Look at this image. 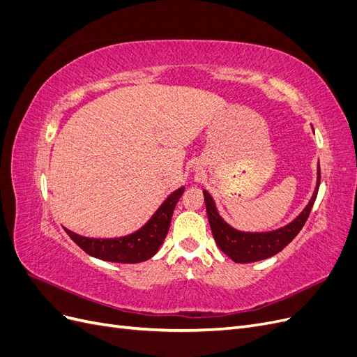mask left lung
I'll use <instances>...</instances> for the list:
<instances>
[{
	"label": "left lung",
	"mask_w": 357,
	"mask_h": 357,
	"mask_svg": "<svg viewBox=\"0 0 357 357\" xmlns=\"http://www.w3.org/2000/svg\"><path fill=\"white\" fill-rule=\"evenodd\" d=\"M312 131H314V128H312ZM319 185L320 165H317V181L314 192H312L305 208L302 210L290 223L282 226V228L278 229L265 232H245L232 228V226L228 222H225V219L219 214V210L215 207L213 197L207 190H202L205 208H207L210 228L215 244L219 245V248L226 256H229L236 264H250L264 261V259H268L277 255L278 252H282L283 248L298 235V232L302 229V226L305 225L312 204H314V199L317 197Z\"/></svg>",
	"instance_id": "obj_1"
}]
</instances>
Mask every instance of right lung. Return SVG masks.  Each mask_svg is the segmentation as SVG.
I'll return each instance as SVG.
<instances>
[{
	"label": "right lung",
	"instance_id": "1",
	"mask_svg": "<svg viewBox=\"0 0 357 357\" xmlns=\"http://www.w3.org/2000/svg\"><path fill=\"white\" fill-rule=\"evenodd\" d=\"M185 186L176 189L167 197V199L159 205V208L152 214L142 228L123 236L114 238H93V236H83L66 228L70 238L83 250L101 261L116 264H139L153 257L159 247L164 243L169 229L172 211Z\"/></svg>",
	"mask_w": 357,
	"mask_h": 357
}]
</instances>
